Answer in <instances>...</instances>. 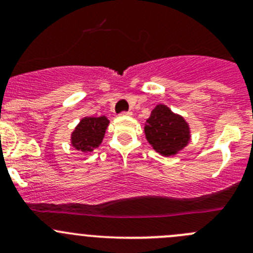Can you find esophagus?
I'll return each mask as SVG.
<instances>
[{
  "instance_id": "34e87169",
  "label": "esophagus",
  "mask_w": 253,
  "mask_h": 253,
  "mask_svg": "<svg viewBox=\"0 0 253 253\" xmlns=\"http://www.w3.org/2000/svg\"><path fill=\"white\" fill-rule=\"evenodd\" d=\"M121 116H131L132 115V112L131 111H124V112H121Z\"/></svg>"
}]
</instances>
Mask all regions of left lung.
I'll use <instances>...</instances> for the list:
<instances>
[{
	"label": "left lung",
	"mask_w": 253,
	"mask_h": 253,
	"mask_svg": "<svg viewBox=\"0 0 253 253\" xmlns=\"http://www.w3.org/2000/svg\"><path fill=\"white\" fill-rule=\"evenodd\" d=\"M144 133L153 149L164 157L177 154L191 141L187 121L164 104H158L150 112L144 125Z\"/></svg>",
	"instance_id": "1"
}]
</instances>
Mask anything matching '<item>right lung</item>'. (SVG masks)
I'll return each mask as SVG.
<instances>
[{"mask_svg": "<svg viewBox=\"0 0 253 253\" xmlns=\"http://www.w3.org/2000/svg\"><path fill=\"white\" fill-rule=\"evenodd\" d=\"M109 124L106 116L83 117L71 134V144L83 153L93 152L103 142Z\"/></svg>", "mask_w": 253, "mask_h": 253, "instance_id": "1", "label": "right lung"}]
</instances>
